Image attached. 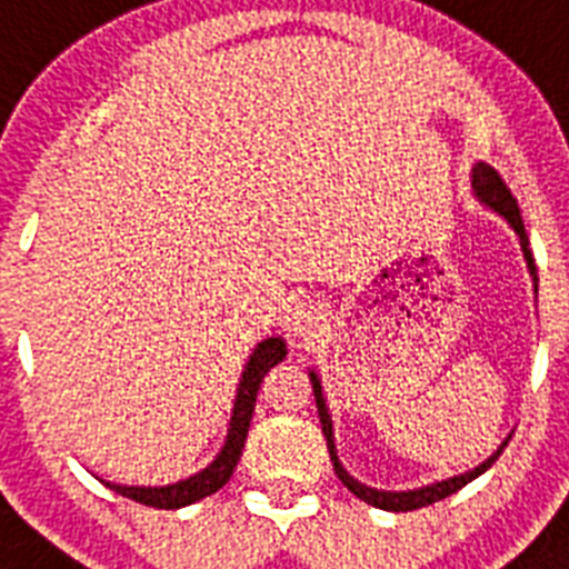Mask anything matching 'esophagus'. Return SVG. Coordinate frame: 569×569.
<instances>
[{
    "label": "esophagus",
    "instance_id": "34e87169",
    "mask_svg": "<svg viewBox=\"0 0 569 569\" xmlns=\"http://www.w3.org/2000/svg\"><path fill=\"white\" fill-rule=\"evenodd\" d=\"M318 323H321V309L315 307L312 300H298L292 307V315H289V332L307 338L318 329Z\"/></svg>",
    "mask_w": 569,
    "mask_h": 569
}]
</instances>
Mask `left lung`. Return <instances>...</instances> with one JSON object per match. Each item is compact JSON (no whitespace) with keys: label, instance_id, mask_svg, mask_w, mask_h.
<instances>
[{"label":"left lung","instance_id":"left-lung-1","mask_svg":"<svg viewBox=\"0 0 569 569\" xmlns=\"http://www.w3.org/2000/svg\"><path fill=\"white\" fill-rule=\"evenodd\" d=\"M475 193L483 199L489 208H495V211L500 213V217L509 222V226L515 228V233L520 237V246H523V254H527V262L529 269H532V274H536V260H532V251H529V240H527V228H523V219H520V208H518V199L512 196V190L506 188V181L500 179V173L495 170V167L489 164H477L475 167ZM309 379H312V393H315V405H318V417H321V428H323V437H327V448H329V460H332V466H336V475L338 480H341L347 489L356 495V498H361L365 503L376 506V509H388V512H410V509H422V506H431L437 503V500L448 498V495H455V491H460L462 486L471 483L475 477L483 475L486 469H491V462L498 460L500 455H503L506 448V439L503 446L495 451V455L489 457L486 462H480L475 471H466V475L460 477H451V480H442V483H433V486H425V489H413V491H379V489H367V486H361L358 480H352L347 471H343V466L338 462V455H336V442H332V419H329L327 413V402H323V393H321V381H318V376L309 373Z\"/></svg>","mask_w":569,"mask_h":569}]
</instances>
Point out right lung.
I'll return each instance as SVG.
<instances>
[{"mask_svg": "<svg viewBox=\"0 0 569 569\" xmlns=\"http://www.w3.org/2000/svg\"><path fill=\"white\" fill-rule=\"evenodd\" d=\"M286 358V343L283 338H266L262 343H257L254 356L248 358L246 373L240 379V390H237V402H233V417L231 428H228L226 448L219 451L217 460L208 466L199 475L188 477V480H179L173 486H114L107 483L109 489H114L123 498L136 500V503L152 506V509H181V506H190L196 500L208 498L213 491H219L222 486L231 480L233 469L242 457V448H246L248 425H251V413H254L257 393H260V385L266 379L271 367L280 365Z\"/></svg>", "mask_w": 569, "mask_h": 569, "instance_id": "right-lung-1", "label": "right lung"}]
</instances>
